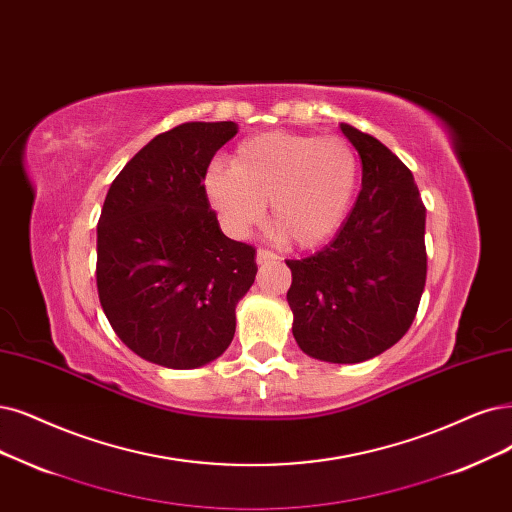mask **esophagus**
<instances>
[{
  "label": "esophagus",
  "instance_id": "obj_1",
  "mask_svg": "<svg viewBox=\"0 0 512 512\" xmlns=\"http://www.w3.org/2000/svg\"><path fill=\"white\" fill-rule=\"evenodd\" d=\"M276 259H278V255H274L272 251H266V249H259L257 251V263H259V266H266V263H272Z\"/></svg>",
  "mask_w": 512,
  "mask_h": 512
}]
</instances>
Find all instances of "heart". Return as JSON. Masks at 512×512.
<instances>
[{"mask_svg": "<svg viewBox=\"0 0 512 512\" xmlns=\"http://www.w3.org/2000/svg\"><path fill=\"white\" fill-rule=\"evenodd\" d=\"M358 185V158L337 137L263 132L242 141L232 166L213 162L202 194L223 230L244 238L266 217V200L280 238L314 249L344 225Z\"/></svg>", "mask_w": 512, "mask_h": 512, "instance_id": "heart-1", "label": "heart"}]
</instances>
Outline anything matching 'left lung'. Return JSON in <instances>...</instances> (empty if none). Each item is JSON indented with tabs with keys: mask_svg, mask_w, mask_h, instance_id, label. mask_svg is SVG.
<instances>
[{
	"mask_svg": "<svg viewBox=\"0 0 512 512\" xmlns=\"http://www.w3.org/2000/svg\"><path fill=\"white\" fill-rule=\"evenodd\" d=\"M363 162V183L337 236L287 259L293 337L308 356L352 365L392 348L426 285V208L411 170L371 135L339 126Z\"/></svg>",
	"mask_w": 512,
	"mask_h": 512,
	"instance_id": "left-lung-1",
	"label": "left lung"
}]
</instances>
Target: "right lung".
<instances>
[{"instance_id": "add662e5", "label": "right lung", "mask_w": 512, "mask_h": 512, "mask_svg": "<svg viewBox=\"0 0 512 512\" xmlns=\"http://www.w3.org/2000/svg\"><path fill=\"white\" fill-rule=\"evenodd\" d=\"M238 132L187 122L151 139L113 179L97 227V287L122 342L168 369L213 363L236 333L255 249L227 238L202 175Z\"/></svg>"}]
</instances>
